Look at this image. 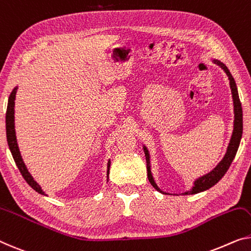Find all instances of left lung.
<instances>
[{
    "instance_id": "left-lung-1",
    "label": "left lung",
    "mask_w": 251,
    "mask_h": 251,
    "mask_svg": "<svg viewBox=\"0 0 251 251\" xmlns=\"http://www.w3.org/2000/svg\"><path fill=\"white\" fill-rule=\"evenodd\" d=\"M213 62L215 64H218L219 66H221L224 72L226 73L227 77L230 80V88H231V92H232V99H233V108H234V123H233V132H232V136H231L229 147L226 149V153L224 155V158L220 161V163L216 166L214 169H213L211 173H208L206 175H204L203 177H200L194 181V186L193 188L188 190V192L184 193V195H193V194H197L201 192H204V190H207L213 187L214 185L218 184V182L221 180L222 177L229 169L231 163H232L233 159L235 154H237V151L239 149V145H240V141L242 137V127H244V124H242V107H241V102L240 99H239V95H238V89H237V84H235V81L233 76L231 75L230 71L227 70V67L221 63L218 59H213ZM144 149V153H145V159H147V168H148V178L150 182H151L152 186L154 187L156 190H159L160 193H163L161 189L156 186L154 179H153V176L151 173V164H150V154L148 149L143 147ZM166 194V193H163Z\"/></svg>"
}]
</instances>
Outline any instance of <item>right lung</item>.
I'll use <instances>...</instances> for the list:
<instances>
[{"mask_svg":"<svg viewBox=\"0 0 251 251\" xmlns=\"http://www.w3.org/2000/svg\"><path fill=\"white\" fill-rule=\"evenodd\" d=\"M17 90H18V87H16L12 90V92H11V95L9 97V101H7L6 116H5L7 144H9L10 151H11V153H12L14 162H16L18 169L20 170V173L22 175V177L25 178V180L27 181L28 185L31 187L32 189H35L37 193L45 195L42 187H40L35 180H33L32 176L29 174L27 167H25L24 160H22L20 151H19V147L17 143V136H16V129H14V100H16ZM109 169H110V160L108 161V164H107V177L109 176Z\"/></svg>","mask_w":251,"mask_h":251,"instance_id":"obj_1","label":"right lung"}]
</instances>
